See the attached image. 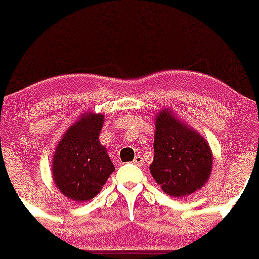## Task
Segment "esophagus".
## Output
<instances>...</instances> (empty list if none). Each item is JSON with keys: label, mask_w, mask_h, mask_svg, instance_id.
Masks as SVG:
<instances>
[{"label": "esophagus", "mask_w": 259, "mask_h": 259, "mask_svg": "<svg viewBox=\"0 0 259 259\" xmlns=\"http://www.w3.org/2000/svg\"><path fill=\"white\" fill-rule=\"evenodd\" d=\"M133 163H134L135 165H138V166H140V165H143V157H142L141 155H137L136 157L134 158Z\"/></svg>", "instance_id": "esophagus-1"}]
</instances>
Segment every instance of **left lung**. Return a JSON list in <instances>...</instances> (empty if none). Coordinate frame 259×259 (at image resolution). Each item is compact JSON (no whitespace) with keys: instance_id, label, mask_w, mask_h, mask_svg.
Wrapping results in <instances>:
<instances>
[{"instance_id":"left-lung-1","label":"left lung","mask_w":259,"mask_h":259,"mask_svg":"<svg viewBox=\"0 0 259 259\" xmlns=\"http://www.w3.org/2000/svg\"><path fill=\"white\" fill-rule=\"evenodd\" d=\"M155 123V155L149 166L154 180L171 197H184L197 191L212 170L209 143L170 109L158 112Z\"/></svg>"}]
</instances>
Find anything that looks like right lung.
<instances>
[{
    "label": "right lung",
    "mask_w": 259,
    "mask_h": 259,
    "mask_svg": "<svg viewBox=\"0 0 259 259\" xmlns=\"http://www.w3.org/2000/svg\"><path fill=\"white\" fill-rule=\"evenodd\" d=\"M104 116L87 112L65 131L53 159V177L62 195L87 202L102 190L115 166L100 137Z\"/></svg>",
    "instance_id": "add662e5"
}]
</instances>
